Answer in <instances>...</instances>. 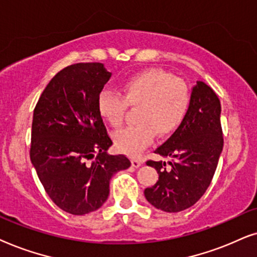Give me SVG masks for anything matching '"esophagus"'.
I'll use <instances>...</instances> for the list:
<instances>
[{
	"instance_id": "1",
	"label": "esophagus",
	"mask_w": 257,
	"mask_h": 257,
	"mask_svg": "<svg viewBox=\"0 0 257 257\" xmlns=\"http://www.w3.org/2000/svg\"><path fill=\"white\" fill-rule=\"evenodd\" d=\"M132 164H133V167H135V168H139L140 166H141L142 164V161L140 160V159H132Z\"/></svg>"
}]
</instances>
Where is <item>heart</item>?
Returning <instances> with one entry per match:
<instances>
[{"label":"heart","mask_w":257,"mask_h":257,"mask_svg":"<svg viewBox=\"0 0 257 257\" xmlns=\"http://www.w3.org/2000/svg\"><path fill=\"white\" fill-rule=\"evenodd\" d=\"M121 94L102 90L97 96V111L109 124H123L128 107H138V124L126 126L114 135L119 152L138 155L160 136H168L180 128L191 103L189 84L159 68L138 71L124 78Z\"/></svg>","instance_id":"1"}]
</instances>
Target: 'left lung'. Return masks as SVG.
<instances>
[{"mask_svg": "<svg viewBox=\"0 0 257 257\" xmlns=\"http://www.w3.org/2000/svg\"><path fill=\"white\" fill-rule=\"evenodd\" d=\"M222 148L220 98L209 85L197 82L186 119L154 152L170 157V166L163 161H147L159 174V181L145 189L148 202L167 213L194 206L210 186Z\"/></svg>", "mask_w": 257, "mask_h": 257, "instance_id": "1", "label": "left lung"}]
</instances>
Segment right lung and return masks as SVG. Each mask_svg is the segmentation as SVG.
Returning a JSON list of instances; mask_svg holds the SVG:
<instances>
[{
    "instance_id": "1",
    "label": "right lung",
    "mask_w": 257,
    "mask_h": 257,
    "mask_svg": "<svg viewBox=\"0 0 257 257\" xmlns=\"http://www.w3.org/2000/svg\"><path fill=\"white\" fill-rule=\"evenodd\" d=\"M110 76L102 63L71 64L51 78L34 109L30 160L48 196L73 215L97 210L111 176L132 164L107 154L112 140L96 102Z\"/></svg>"
}]
</instances>
